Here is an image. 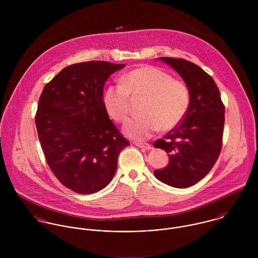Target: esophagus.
Here are the masks:
<instances>
[{"mask_svg":"<svg viewBox=\"0 0 258 258\" xmlns=\"http://www.w3.org/2000/svg\"><path fill=\"white\" fill-rule=\"evenodd\" d=\"M136 146H138L139 148H142V149H145V150H151L152 146L148 143H143V142H136L135 143Z\"/></svg>","mask_w":258,"mask_h":258,"instance_id":"obj_1","label":"esophagus"}]
</instances>
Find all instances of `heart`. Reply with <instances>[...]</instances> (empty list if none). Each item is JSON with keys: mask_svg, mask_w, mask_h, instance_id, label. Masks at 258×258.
Masks as SVG:
<instances>
[{"mask_svg": "<svg viewBox=\"0 0 258 258\" xmlns=\"http://www.w3.org/2000/svg\"><path fill=\"white\" fill-rule=\"evenodd\" d=\"M131 99H143L142 116L128 121L124 133L129 138L145 140L160 129L168 132L180 125L189 108L190 92L185 83L167 72L144 66L125 74L121 84L106 89L104 105L111 118L125 122L131 112Z\"/></svg>", "mask_w": 258, "mask_h": 258, "instance_id": "heart-1", "label": "heart"}]
</instances>
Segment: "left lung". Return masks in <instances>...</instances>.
Returning <instances> with one entry per match:
<instances>
[{"label":"left lung","mask_w":258,"mask_h":258,"mask_svg":"<svg viewBox=\"0 0 258 258\" xmlns=\"http://www.w3.org/2000/svg\"><path fill=\"white\" fill-rule=\"evenodd\" d=\"M182 76L190 92L184 120L154 147L169 154V164L155 170V177L175 187L197 184L212 170L222 146L224 105L219 87L210 74L183 58L160 57Z\"/></svg>","instance_id":"1"}]
</instances>
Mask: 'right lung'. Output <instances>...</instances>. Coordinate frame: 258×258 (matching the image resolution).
<instances>
[{
	"label": "right lung",
	"mask_w": 258,
	"mask_h": 258,
	"mask_svg": "<svg viewBox=\"0 0 258 258\" xmlns=\"http://www.w3.org/2000/svg\"><path fill=\"white\" fill-rule=\"evenodd\" d=\"M125 64L92 60L64 68L39 96L36 126L46 163L64 186L93 194L109 184L130 143L108 116L103 86Z\"/></svg>",
	"instance_id": "1"
}]
</instances>
